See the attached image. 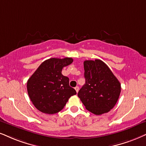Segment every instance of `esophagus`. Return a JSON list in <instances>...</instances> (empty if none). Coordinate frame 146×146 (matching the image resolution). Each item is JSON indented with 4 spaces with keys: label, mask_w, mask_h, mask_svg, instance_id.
<instances>
[{
    "label": "esophagus",
    "mask_w": 146,
    "mask_h": 146,
    "mask_svg": "<svg viewBox=\"0 0 146 146\" xmlns=\"http://www.w3.org/2000/svg\"><path fill=\"white\" fill-rule=\"evenodd\" d=\"M75 91H76V92L77 93V92H79V87L78 86H76L75 88Z\"/></svg>",
    "instance_id": "34e87169"
}]
</instances>
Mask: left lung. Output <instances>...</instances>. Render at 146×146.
<instances>
[{"label": "left lung", "instance_id": "8db88e82", "mask_svg": "<svg viewBox=\"0 0 146 146\" xmlns=\"http://www.w3.org/2000/svg\"><path fill=\"white\" fill-rule=\"evenodd\" d=\"M84 67L86 84L79 90L78 97L92 113L100 115L109 112L121 94L119 81L101 60H85Z\"/></svg>", "mask_w": 146, "mask_h": 146}]
</instances>
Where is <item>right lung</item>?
<instances>
[{"mask_svg":"<svg viewBox=\"0 0 146 146\" xmlns=\"http://www.w3.org/2000/svg\"><path fill=\"white\" fill-rule=\"evenodd\" d=\"M72 58H52L39 66L27 82L29 97L40 112L55 114L60 111L76 91L69 86V77L62 74L64 67L73 62Z\"/></svg>","mask_w":146,"mask_h":146,"instance_id":"right-lung-1","label":"right lung"}]
</instances>
